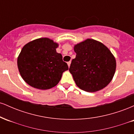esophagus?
Instances as JSON below:
<instances>
[{
	"label": "esophagus",
	"instance_id": "esophagus-1",
	"mask_svg": "<svg viewBox=\"0 0 134 134\" xmlns=\"http://www.w3.org/2000/svg\"><path fill=\"white\" fill-rule=\"evenodd\" d=\"M70 64H71V62H70V61H69V62H67V64H68V66H69V67H70Z\"/></svg>",
	"mask_w": 134,
	"mask_h": 134
}]
</instances>
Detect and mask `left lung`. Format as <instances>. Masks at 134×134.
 I'll use <instances>...</instances> for the list:
<instances>
[{
	"label": "left lung",
	"mask_w": 134,
	"mask_h": 134,
	"mask_svg": "<svg viewBox=\"0 0 134 134\" xmlns=\"http://www.w3.org/2000/svg\"><path fill=\"white\" fill-rule=\"evenodd\" d=\"M74 51L76 56L72 60L69 71L81 90L95 92L111 82L116 70V61L106 46L87 39L75 45Z\"/></svg>",
	"instance_id": "8db88e82"
}]
</instances>
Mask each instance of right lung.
Wrapping results in <instances>:
<instances>
[{
    "label": "right lung",
    "mask_w": 134,
    "mask_h": 134,
    "mask_svg": "<svg viewBox=\"0 0 134 134\" xmlns=\"http://www.w3.org/2000/svg\"><path fill=\"white\" fill-rule=\"evenodd\" d=\"M58 44L47 38H39L24 46L18 58V67L24 81L39 90L55 86L68 70L60 53L56 52Z\"/></svg>",
    "instance_id": "add662e5"
}]
</instances>
